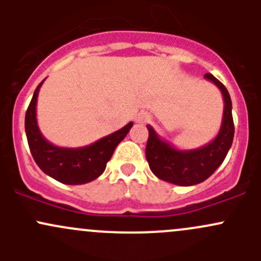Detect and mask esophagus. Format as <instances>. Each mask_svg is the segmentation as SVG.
Instances as JSON below:
<instances>
[{
    "label": "esophagus",
    "instance_id": "1",
    "mask_svg": "<svg viewBox=\"0 0 261 261\" xmlns=\"http://www.w3.org/2000/svg\"><path fill=\"white\" fill-rule=\"evenodd\" d=\"M150 120V115L147 114V112H140V114H138L135 116V121L136 122H139V123H144V122H146V121H149Z\"/></svg>",
    "mask_w": 261,
    "mask_h": 261
}]
</instances>
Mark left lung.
Here are the masks:
<instances>
[{"label":"left lung","mask_w":261,"mask_h":261,"mask_svg":"<svg viewBox=\"0 0 261 261\" xmlns=\"http://www.w3.org/2000/svg\"><path fill=\"white\" fill-rule=\"evenodd\" d=\"M204 78L216 84L222 93L225 106L220 131L207 145L198 149L180 150L168 141L163 140L156 131L147 125L149 139L145 150L146 160L151 172L159 179L181 187L202 183L211 177L215 170L222 164L232 145L235 127L230 94L226 87L212 74L207 73L204 74Z\"/></svg>","instance_id":"8db88e82"}]
</instances>
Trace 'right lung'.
<instances>
[{"instance_id":"1","label":"right lung","mask_w":261,"mask_h":261,"mask_svg":"<svg viewBox=\"0 0 261 261\" xmlns=\"http://www.w3.org/2000/svg\"><path fill=\"white\" fill-rule=\"evenodd\" d=\"M44 81L36 87L25 116L26 138L34 160L46 175L63 184L75 186L94 180L105 172L116 146L125 139L134 123L128 122L118 131L91 145L82 147L54 145L44 138L36 120V102Z\"/></svg>"}]
</instances>
